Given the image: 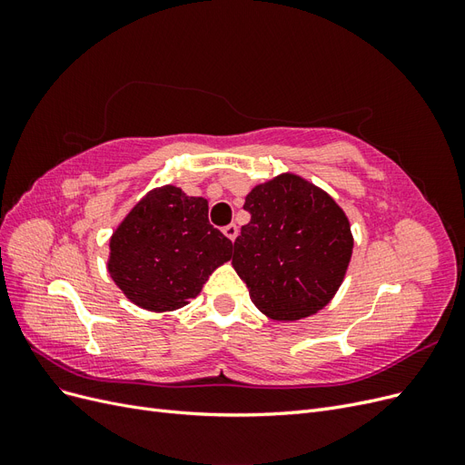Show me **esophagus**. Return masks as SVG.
<instances>
[{
  "label": "esophagus",
  "mask_w": 465,
  "mask_h": 465,
  "mask_svg": "<svg viewBox=\"0 0 465 465\" xmlns=\"http://www.w3.org/2000/svg\"><path fill=\"white\" fill-rule=\"evenodd\" d=\"M223 232H224V236L231 238V241H234V238L238 236V227H236L234 223H231V224H227V227L223 229Z\"/></svg>",
  "instance_id": "esophagus-1"
}]
</instances>
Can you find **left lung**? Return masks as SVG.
Here are the masks:
<instances>
[{
    "mask_svg": "<svg viewBox=\"0 0 465 465\" xmlns=\"http://www.w3.org/2000/svg\"><path fill=\"white\" fill-rule=\"evenodd\" d=\"M250 223L234 241L232 265L250 299L272 320H301L326 306L343 283L353 234L343 209L297 174L246 195Z\"/></svg>",
    "mask_w": 465,
    "mask_h": 465,
    "instance_id": "8db88e82",
    "label": "left lung"
}]
</instances>
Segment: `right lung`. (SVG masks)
Returning <instances> with one entry per match:
<instances>
[{
    "label": "right lung",
    "mask_w": 465,
    "mask_h": 465,
    "mask_svg": "<svg viewBox=\"0 0 465 465\" xmlns=\"http://www.w3.org/2000/svg\"><path fill=\"white\" fill-rule=\"evenodd\" d=\"M207 200L176 186L149 192L110 238L108 273L134 304L168 312L200 294L232 256V242L207 219Z\"/></svg>",
    "instance_id": "add662e5"
}]
</instances>
